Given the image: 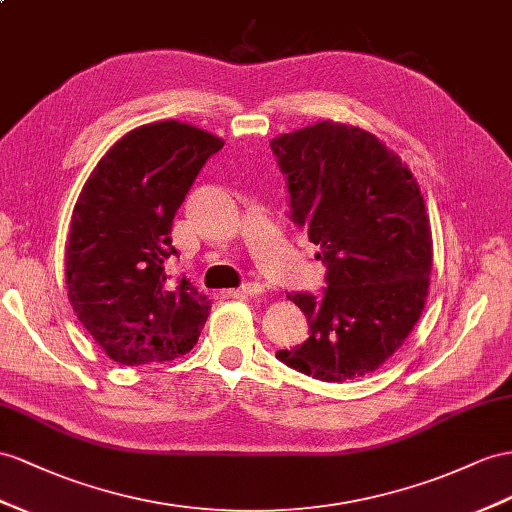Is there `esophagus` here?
<instances>
[{"instance_id": "obj_1", "label": "esophagus", "mask_w": 512, "mask_h": 512, "mask_svg": "<svg viewBox=\"0 0 512 512\" xmlns=\"http://www.w3.org/2000/svg\"><path fill=\"white\" fill-rule=\"evenodd\" d=\"M264 290L266 287L261 285V283H246V285H242L240 290H231L229 292V296H259V294H264Z\"/></svg>"}]
</instances>
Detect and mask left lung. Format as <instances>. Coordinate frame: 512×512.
<instances>
[{"instance_id": "1", "label": "left lung", "mask_w": 512, "mask_h": 512, "mask_svg": "<svg viewBox=\"0 0 512 512\" xmlns=\"http://www.w3.org/2000/svg\"><path fill=\"white\" fill-rule=\"evenodd\" d=\"M290 192V220L326 264L322 296L287 294L309 339L277 357L324 383L368 376L424 311L432 233L424 196L398 153L370 131L320 121L270 142Z\"/></svg>"}]
</instances>
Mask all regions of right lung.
<instances>
[{
	"instance_id": "add662e5",
	"label": "right lung",
	"mask_w": 512,
	"mask_h": 512,
	"mask_svg": "<svg viewBox=\"0 0 512 512\" xmlns=\"http://www.w3.org/2000/svg\"><path fill=\"white\" fill-rule=\"evenodd\" d=\"M225 140L194 125L131 129L101 157L71 216L64 274L77 320L121 365L186 355L209 316L207 296L164 264L177 251L173 218Z\"/></svg>"
}]
</instances>
